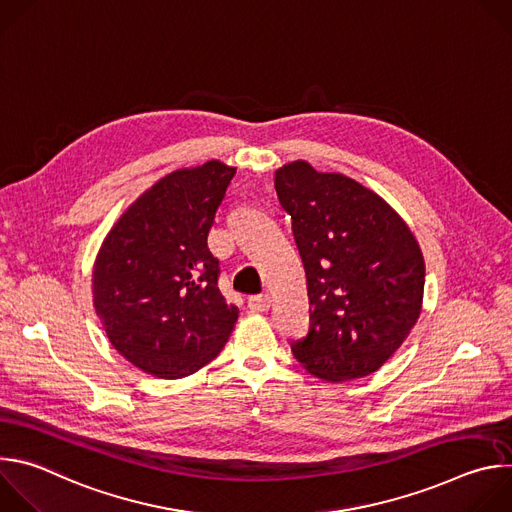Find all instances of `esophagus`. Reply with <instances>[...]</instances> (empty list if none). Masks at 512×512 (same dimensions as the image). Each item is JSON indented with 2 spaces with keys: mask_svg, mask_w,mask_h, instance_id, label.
Instances as JSON below:
<instances>
[{
  "mask_svg": "<svg viewBox=\"0 0 512 512\" xmlns=\"http://www.w3.org/2000/svg\"><path fill=\"white\" fill-rule=\"evenodd\" d=\"M247 306H249V310L255 312V314H263V312H267V310L271 308V296H267V294L251 296V298L247 300Z\"/></svg>",
  "mask_w": 512,
  "mask_h": 512,
  "instance_id": "obj_1",
  "label": "esophagus"
}]
</instances>
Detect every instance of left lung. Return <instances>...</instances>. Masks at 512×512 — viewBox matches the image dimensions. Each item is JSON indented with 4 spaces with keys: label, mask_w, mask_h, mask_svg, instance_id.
Here are the masks:
<instances>
[{
    "label": "left lung",
    "mask_w": 512,
    "mask_h": 512,
    "mask_svg": "<svg viewBox=\"0 0 512 512\" xmlns=\"http://www.w3.org/2000/svg\"><path fill=\"white\" fill-rule=\"evenodd\" d=\"M306 269L310 330L291 344L328 383L379 371L423 308L425 261L399 212L356 180L296 160L275 170Z\"/></svg>",
    "instance_id": "1"
}]
</instances>
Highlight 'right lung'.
<instances>
[{
  "label": "right lung",
  "mask_w": 512,
  "mask_h": 512,
  "mask_svg": "<svg viewBox=\"0 0 512 512\" xmlns=\"http://www.w3.org/2000/svg\"><path fill=\"white\" fill-rule=\"evenodd\" d=\"M237 168L210 160L170 172L117 218L93 265V306L139 371L182 379L214 360L239 310L218 289L206 239Z\"/></svg>",
  "instance_id": "obj_1"
}]
</instances>
